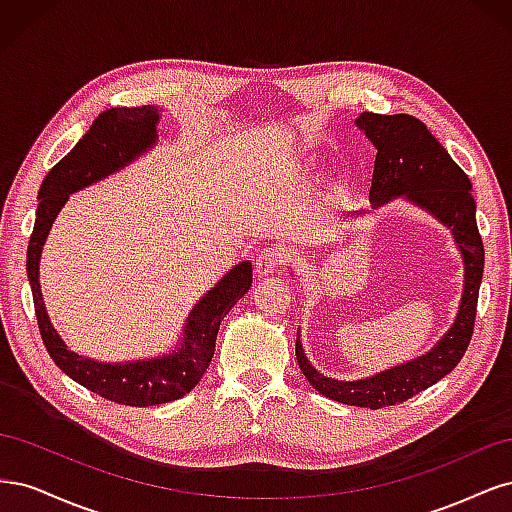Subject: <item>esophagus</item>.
<instances>
[{"label":"esophagus","instance_id":"1","mask_svg":"<svg viewBox=\"0 0 512 512\" xmlns=\"http://www.w3.org/2000/svg\"><path fill=\"white\" fill-rule=\"evenodd\" d=\"M282 262H284L282 252H277V250H273V247H269V250L260 252V254L256 256L254 269H256V273H258L260 277H265V275H271V273H275L277 269H280Z\"/></svg>","mask_w":512,"mask_h":512}]
</instances>
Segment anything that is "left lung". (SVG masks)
<instances>
[{"mask_svg": "<svg viewBox=\"0 0 512 512\" xmlns=\"http://www.w3.org/2000/svg\"><path fill=\"white\" fill-rule=\"evenodd\" d=\"M356 126L365 132L378 151L369 188L371 209L404 196L410 203L429 211L438 222L453 230L463 258V271H466L457 318L440 342L423 356L380 371L371 378L344 382L322 376L307 361L297 333L299 367L318 393L339 404L378 410L404 404L406 399L451 374L461 361L474 333L485 250L476 226V203L470 192L472 183L421 119L412 115L361 113Z\"/></svg>", "mask_w": 512, "mask_h": 512, "instance_id": "8db88e82", "label": "left lung"}]
</instances>
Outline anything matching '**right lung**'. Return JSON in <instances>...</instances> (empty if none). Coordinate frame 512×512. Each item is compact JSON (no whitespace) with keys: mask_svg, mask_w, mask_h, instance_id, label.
<instances>
[{"mask_svg":"<svg viewBox=\"0 0 512 512\" xmlns=\"http://www.w3.org/2000/svg\"><path fill=\"white\" fill-rule=\"evenodd\" d=\"M158 106L108 108L91 123L76 147L44 177L38 192L34 232L27 245V277L42 342L55 365L91 393L121 406L147 408L188 395L207 371L220 322L252 286V262L243 260L200 299L185 320L179 348L170 354L126 363H102L72 352L53 329L40 290V254L49 230L70 194L117 173L158 141Z\"/></svg>","mask_w":512,"mask_h":512,"instance_id":"right-lung-1","label":"right lung"}]
</instances>
